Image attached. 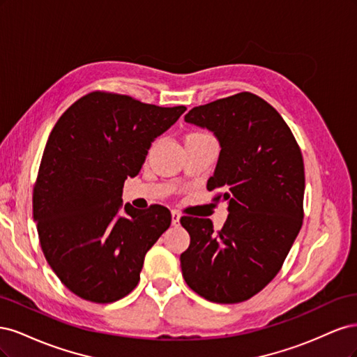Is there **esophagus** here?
Instances as JSON below:
<instances>
[{
  "label": "esophagus",
  "instance_id": "obj_1",
  "mask_svg": "<svg viewBox=\"0 0 357 357\" xmlns=\"http://www.w3.org/2000/svg\"><path fill=\"white\" fill-rule=\"evenodd\" d=\"M171 223H172V226H178V223H180V214L177 211H172L171 213Z\"/></svg>",
  "mask_w": 357,
  "mask_h": 357
}]
</instances>
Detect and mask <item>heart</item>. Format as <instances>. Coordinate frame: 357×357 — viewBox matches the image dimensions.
Listing matches in <instances>:
<instances>
[{"instance_id": "heart-1", "label": "heart", "mask_w": 357, "mask_h": 357, "mask_svg": "<svg viewBox=\"0 0 357 357\" xmlns=\"http://www.w3.org/2000/svg\"><path fill=\"white\" fill-rule=\"evenodd\" d=\"M190 135H204V132H193V134H190Z\"/></svg>"}]
</instances>
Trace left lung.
<instances>
[{
    "instance_id": "left-lung-1",
    "label": "left lung",
    "mask_w": 357,
    "mask_h": 357,
    "mask_svg": "<svg viewBox=\"0 0 357 357\" xmlns=\"http://www.w3.org/2000/svg\"><path fill=\"white\" fill-rule=\"evenodd\" d=\"M188 123L207 128L220 155L207 189L228 202L215 232L210 219L183 215L190 244L180 255L188 286L207 301L236 304L277 275L304 219L301 149L273 105L250 92L193 107Z\"/></svg>"
}]
</instances>
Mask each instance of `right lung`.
Segmentation results:
<instances>
[{"label":"right lung","instance_id":"obj_1","mask_svg":"<svg viewBox=\"0 0 357 357\" xmlns=\"http://www.w3.org/2000/svg\"><path fill=\"white\" fill-rule=\"evenodd\" d=\"M186 112L95 91L53 126L32 193L41 250L53 273L82 299L109 304L135 289L144 256L171 225L162 205L122 208L128 177Z\"/></svg>","mask_w":357,"mask_h":357}]
</instances>
